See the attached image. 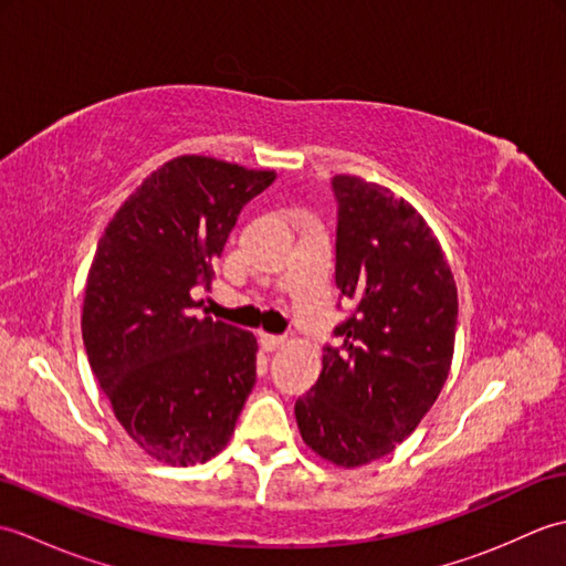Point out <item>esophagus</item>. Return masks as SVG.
Wrapping results in <instances>:
<instances>
[{
  "instance_id": "34e87169",
  "label": "esophagus",
  "mask_w": 566,
  "mask_h": 566,
  "mask_svg": "<svg viewBox=\"0 0 566 566\" xmlns=\"http://www.w3.org/2000/svg\"><path fill=\"white\" fill-rule=\"evenodd\" d=\"M260 345H262V350H268V353H272V350H276V347H282V345H284V335L260 333Z\"/></svg>"
}]
</instances>
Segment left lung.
Returning <instances> with one entry per match:
<instances>
[{
	"instance_id": "obj_1",
	"label": "left lung",
	"mask_w": 566,
	"mask_h": 566,
	"mask_svg": "<svg viewBox=\"0 0 566 566\" xmlns=\"http://www.w3.org/2000/svg\"><path fill=\"white\" fill-rule=\"evenodd\" d=\"M335 284L353 314L326 345L318 381L294 406L311 450L363 467L411 436L450 375L457 286L411 203L359 177H333Z\"/></svg>"
}]
</instances>
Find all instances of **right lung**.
<instances>
[{
    "label": "right lung",
    "instance_id": "right-lung-1",
    "mask_svg": "<svg viewBox=\"0 0 566 566\" xmlns=\"http://www.w3.org/2000/svg\"><path fill=\"white\" fill-rule=\"evenodd\" d=\"M272 170L182 155L158 167L106 226L82 306L90 367L124 430L167 464L226 448L255 387V335L189 314L195 286Z\"/></svg>",
    "mask_w": 566,
    "mask_h": 566
}]
</instances>
